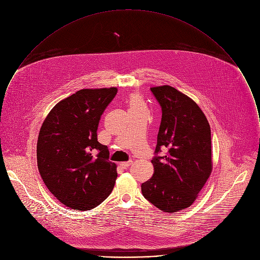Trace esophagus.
Returning <instances> with one entry per match:
<instances>
[{
	"instance_id": "34e87169",
	"label": "esophagus",
	"mask_w": 260,
	"mask_h": 260,
	"mask_svg": "<svg viewBox=\"0 0 260 260\" xmlns=\"http://www.w3.org/2000/svg\"><path fill=\"white\" fill-rule=\"evenodd\" d=\"M131 164H132V161H131V160L125 161V162H120V163H119V165H120L121 167H123V168H128Z\"/></svg>"
}]
</instances>
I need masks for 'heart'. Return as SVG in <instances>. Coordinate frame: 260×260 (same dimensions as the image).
Instances as JSON below:
<instances>
[{"instance_id":"b5f03b06","label":"heart","mask_w":260,"mask_h":260,"mask_svg":"<svg viewBox=\"0 0 260 260\" xmlns=\"http://www.w3.org/2000/svg\"><path fill=\"white\" fill-rule=\"evenodd\" d=\"M128 108L130 113H147V108L138 94H131L129 96Z\"/></svg>"}]
</instances>
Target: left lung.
Wrapping results in <instances>:
<instances>
[{"mask_svg": "<svg viewBox=\"0 0 260 260\" xmlns=\"http://www.w3.org/2000/svg\"><path fill=\"white\" fill-rule=\"evenodd\" d=\"M162 117L155 156L154 174L142 183L143 196L168 213L192 205L212 171L211 131L200 107L177 89L164 85L150 88Z\"/></svg>", "mask_w": 260, "mask_h": 260, "instance_id": "left-lung-1", "label": "left lung"}]
</instances>
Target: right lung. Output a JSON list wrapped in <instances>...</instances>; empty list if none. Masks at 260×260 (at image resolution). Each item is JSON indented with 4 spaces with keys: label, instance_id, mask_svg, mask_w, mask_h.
I'll use <instances>...</instances> for the list:
<instances>
[{
    "label": "right lung",
    "instance_id": "add662e5",
    "mask_svg": "<svg viewBox=\"0 0 260 260\" xmlns=\"http://www.w3.org/2000/svg\"><path fill=\"white\" fill-rule=\"evenodd\" d=\"M117 91L116 87L79 90L57 103L42 124L39 172L49 191L69 208L93 209L114 188L117 166L109 161L108 147L98 142L97 129Z\"/></svg>",
    "mask_w": 260,
    "mask_h": 260
}]
</instances>
